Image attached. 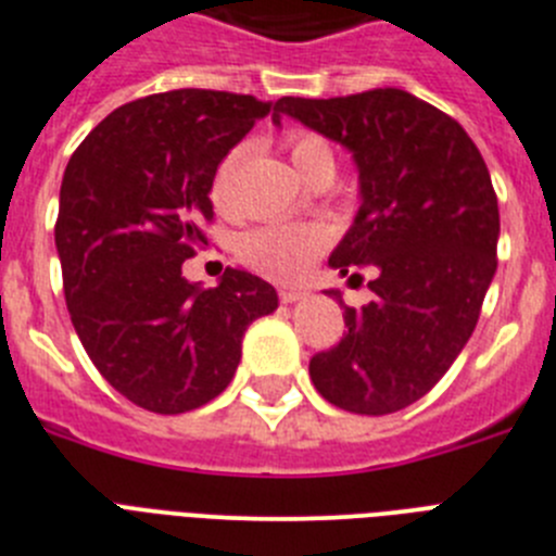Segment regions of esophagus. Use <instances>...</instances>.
Returning <instances> with one entry per match:
<instances>
[{
	"mask_svg": "<svg viewBox=\"0 0 556 556\" xmlns=\"http://www.w3.org/2000/svg\"><path fill=\"white\" fill-rule=\"evenodd\" d=\"M304 296H307V293L299 288H279V302H285V304L299 302V299H304Z\"/></svg>",
	"mask_w": 556,
	"mask_h": 556,
	"instance_id": "esophagus-1",
	"label": "esophagus"
}]
</instances>
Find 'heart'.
Returning <instances> with one entry per match:
<instances>
[{
	"label": "heart",
	"mask_w": 556,
	"mask_h": 556,
	"mask_svg": "<svg viewBox=\"0 0 556 556\" xmlns=\"http://www.w3.org/2000/svg\"><path fill=\"white\" fill-rule=\"evenodd\" d=\"M285 149L304 179H309L321 168L334 172L332 147L324 135L313 132V129H293L285 135ZM222 185L224 174L218 177V191H222ZM327 229L313 227V224H266V227L243 235L238 243V257L243 266L263 277L290 282L307 271L309 263L327 249Z\"/></svg>",
	"instance_id": "heart-1"
}]
</instances>
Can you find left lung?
Wrapping results in <instances>:
<instances>
[{
  "mask_svg": "<svg viewBox=\"0 0 556 556\" xmlns=\"http://www.w3.org/2000/svg\"><path fill=\"white\" fill-rule=\"evenodd\" d=\"M282 113L354 152L363 204L329 266L374 271V302L343 304L346 332L313 354L309 379L340 409L396 413L438 384L479 321L498 263L490 172L459 122L402 88L282 97L274 122Z\"/></svg>",
  "mask_w": 556,
  "mask_h": 556,
  "instance_id": "8db88e82",
  "label": "left lung"
}]
</instances>
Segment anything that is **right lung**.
Instances as JSON below:
<instances>
[{
	"label": "right lung",
	"instance_id": "obj_1",
	"mask_svg": "<svg viewBox=\"0 0 556 556\" xmlns=\"http://www.w3.org/2000/svg\"><path fill=\"white\" fill-rule=\"evenodd\" d=\"M268 108L210 88L152 93L113 110L68 160L54 224L68 315L97 371L149 413L216 399L249 324L277 309L254 274L227 268L210 290L182 277L210 247L222 160Z\"/></svg>",
	"mask_w": 556,
	"mask_h": 556
}]
</instances>
